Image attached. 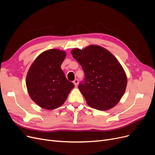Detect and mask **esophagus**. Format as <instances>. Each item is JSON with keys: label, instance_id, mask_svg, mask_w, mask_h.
I'll list each match as a JSON object with an SVG mask.
<instances>
[{"label": "esophagus", "instance_id": "obj_1", "mask_svg": "<svg viewBox=\"0 0 155 155\" xmlns=\"http://www.w3.org/2000/svg\"><path fill=\"white\" fill-rule=\"evenodd\" d=\"M73 82L74 85H75V86H77L78 84V79H75Z\"/></svg>", "mask_w": 155, "mask_h": 155}]
</instances>
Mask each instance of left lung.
<instances>
[{"label": "left lung", "mask_w": 155, "mask_h": 155, "mask_svg": "<svg viewBox=\"0 0 155 155\" xmlns=\"http://www.w3.org/2000/svg\"><path fill=\"white\" fill-rule=\"evenodd\" d=\"M71 54L85 73V83L80 84L78 89L87 104L101 111L115 107L127 85L125 71L118 59L97 45H90L84 49H73Z\"/></svg>", "instance_id": "8db88e82"}]
</instances>
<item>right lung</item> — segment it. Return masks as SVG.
Returning a JSON list of instances; mask_svg holds the SVG:
<instances>
[{"instance_id": "right-lung-1", "label": "right lung", "mask_w": 155, "mask_h": 155, "mask_svg": "<svg viewBox=\"0 0 155 155\" xmlns=\"http://www.w3.org/2000/svg\"><path fill=\"white\" fill-rule=\"evenodd\" d=\"M66 56L63 50H47L37 57L28 71L26 85L28 94L43 109L52 110L63 105L74 88L61 68Z\"/></svg>"}]
</instances>
